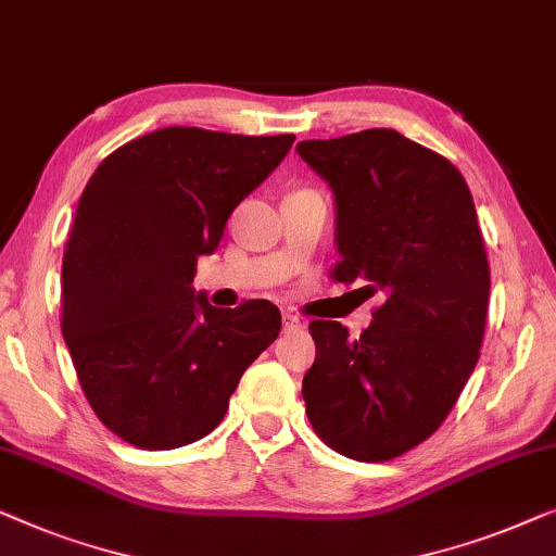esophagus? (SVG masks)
Masks as SVG:
<instances>
[{"label": "esophagus", "mask_w": 556, "mask_h": 556, "mask_svg": "<svg viewBox=\"0 0 556 556\" xmlns=\"http://www.w3.org/2000/svg\"><path fill=\"white\" fill-rule=\"evenodd\" d=\"M281 330H285V332L302 330V319L296 315H289V312H285V315H281Z\"/></svg>", "instance_id": "esophagus-1"}]
</instances>
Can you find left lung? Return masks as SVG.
Returning <instances> with one entry per match:
<instances>
[{"instance_id":"left-lung-1","label":"left lung","mask_w":556,"mask_h":556,"mask_svg":"<svg viewBox=\"0 0 556 556\" xmlns=\"http://www.w3.org/2000/svg\"><path fill=\"white\" fill-rule=\"evenodd\" d=\"M296 153L334 197L332 279L382 294L355 340L332 319L309 325V424L342 456L395 458L438 431L479 363L491 277L471 191L390 128L302 140Z\"/></svg>"}]
</instances>
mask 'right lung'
<instances>
[{
	"label": "right lung",
	"mask_w": 556,
	"mask_h": 556,
	"mask_svg": "<svg viewBox=\"0 0 556 556\" xmlns=\"http://www.w3.org/2000/svg\"><path fill=\"white\" fill-rule=\"evenodd\" d=\"M292 143L174 125L121 146L85 186L62 260V338L92 410L125 443L170 451L214 431L277 340L275 304L211 307L193 275Z\"/></svg>",
	"instance_id": "right-lung-1"
}]
</instances>
